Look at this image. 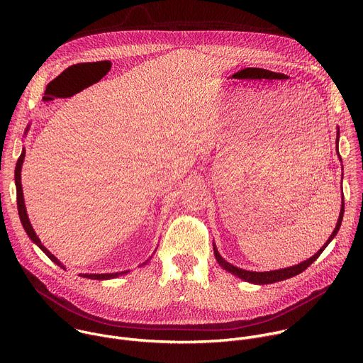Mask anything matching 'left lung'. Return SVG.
Instances as JSON below:
<instances>
[{
	"mask_svg": "<svg viewBox=\"0 0 363 363\" xmlns=\"http://www.w3.org/2000/svg\"><path fill=\"white\" fill-rule=\"evenodd\" d=\"M337 136H339V130H337ZM343 211H345V202H342V210H340V216H339V220H337V224H336V228L333 230L332 235L329 237V240L326 241V244L313 255L310 257L308 260L297 264V266H293V267H287V269H283V270H274V272H266V273H257V272H247V270H241L238 267H234L231 266L230 263H227L224 258L220 255V252L217 251V247L214 245V254H216V258L218 264L225 269L227 272H230L231 274H235L237 277L245 280V281H250V283H255V284H269V283H276V281H281V280H286V279H290L293 276H297L300 274L301 272H304L310 264H312L316 258L323 252V250L328 247V244L333 240V237L337 234L339 228H340V224H342V218H343Z\"/></svg>",
	"mask_w": 363,
	"mask_h": 363,
	"instance_id": "8db88e82",
	"label": "left lung"
}]
</instances>
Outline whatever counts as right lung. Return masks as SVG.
Segmentation results:
<instances>
[{
    "label": "right lung",
    "mask_w": 363,
    "mask_h": 363,
    "mask_svg": "<svg viewBox=\"0 0 363 363\" xmlns=\"http://www.w3.org/2000/svg\"><path fill=\"white\" fill-rule=\"evenodd\" d=\"M24 157H26V152L23 150L21 152V155H20V158H18V161H17V167H16V186H17V206H18V214H20V220H21V223H23V227H24V230H26V233L28 234V237L44 251V254L50 258L51 262H55L57 266H60L62 269H65V266L57 260V258L51 254L43 244H41V241L38 240V237L35 235V233H34V230H33V227H31V224H30V221H28V217H27V211H26V205H24V198H23V188H21V165H23V161H24ZM66 270V269H65ZM125 273H128V272H122V273H109V274H82L83 277H86V279H93V280H108V279H115V277H118V276H121V274H125Z\"/></svg>",
    "instance_id": "1"
}]
</instances>
